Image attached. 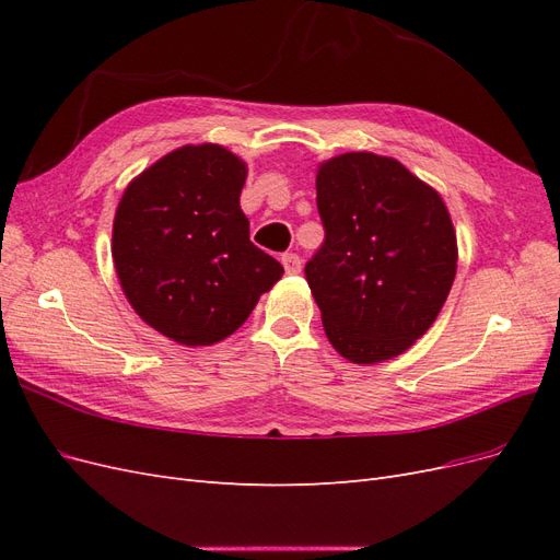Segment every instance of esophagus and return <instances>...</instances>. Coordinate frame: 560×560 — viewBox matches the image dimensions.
Returning a JSON list of instances; mask_svg holds the SVG:
<instances>
[{"instance_id":"obj_1","label":"esophagus","mask_w":560,"mask_h":560,"mask_svg":"<svg viewBox=\"0 0 560 560\" xmlns=\"http://www.w3.org/2000/svg\"><path fill=\"white\" fill-rule=\"evenodd\" d=\"M282 266H284L287 273L296 276V273H301V257L294 252H287V254H282Z\"/></svg>"}]
</instances>
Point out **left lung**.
I'll return each mask as SVG.
<instances>
[{"mask_svg": "<svg viewBox=\"0 0 560 560\" xmlns=\"http://www.w3.org/2000/svg\"><path fill=\"white\" fill-rule=\"evenodd\" d=\"M315 186L325 243L306 280L327 338L358 364L397 358L432 327L455 278L444 200L399 161L369 151L322 163Z\"/></svg>", "mask_w": 560, "mask_h": 560, "instance_id": "1", "label": "left lung"}]
</instances>
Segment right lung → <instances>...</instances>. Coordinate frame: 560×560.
Listing matches in <instances>:
<instances>
[{"label":"right lung","instance_id":"obj_1","mask_svg":"<svg viewBox=\"0 0 560 560\" xmlns=\"http://www.w3.org/2000/svg\"><path fill=\"white\" fill-rule=\"evenodd\" d=\"M245 163L219 144H186L135 177L114 217L112 257L149 327L182 346L238 329L282 266L249 241Z\"/></svg>","mask_w":560,"mask_h":560}]
</instances>
